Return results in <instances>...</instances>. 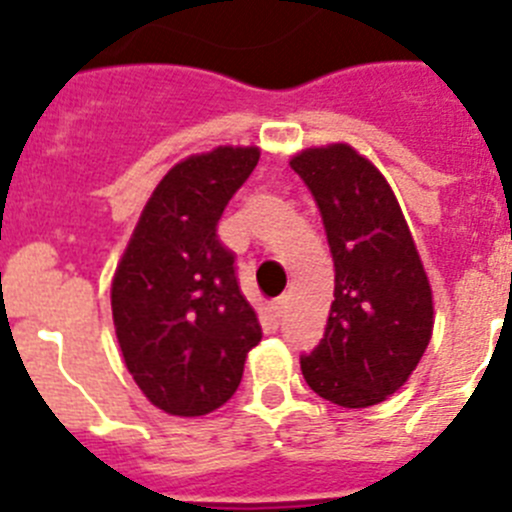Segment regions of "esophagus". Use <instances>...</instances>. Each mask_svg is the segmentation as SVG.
<instances>
[{
  "instance_id": "esophagus-1",
  "label": "esophagus",
  "mask_w": 512,
  "mask_h": 512,
  "mask_svg": "<svg viewBox=\"0 0 512 512\" xmlns=\"http://www.w3.org/2000/svg\"><path fill=\"white\" fill-rule=\"evenodd\" d=\"M284 310H287V295L277 297V300L271 302V312H274V318H282Z\"/></svg>"
}]
</instances>
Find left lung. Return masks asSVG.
<instances>
[{"label": "left lung", "mask_w": 512, "mask_h": 512, "mask_svg": "<svg viewBox=\"0 0 512 512\" xmlns=\"http://www.w3.org/2000/svg\"><path fill=\"white\" fill-rule=\"evenodd\" d=\"M289 166L318 202L336 266L320 343L300 359L323 400L369 408L408 382L433 330L431 284L387 179L346 143L307 148Z\"/></svg>", "instance_id": "obj_1"}]
</instances>
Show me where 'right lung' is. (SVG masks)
<instances>
[{
  "instance_id": "right-lung-1",
  "label": "right lung",
  "mask_w": 512,
  "mask_h": 512,
  "mask_svg": "<svg viewBox=\"0 0 512 512\" xmlns=\"http://www.w3.org/2000/svg\"><path fill=\"white\" fill-rule=\"evenodd\" d=\"M259 148L184 158L153 189L112 279V320L128 372L169 415L212 413L233 397L261 325L217 238Z\"/></svg>"
}]
</instances>
